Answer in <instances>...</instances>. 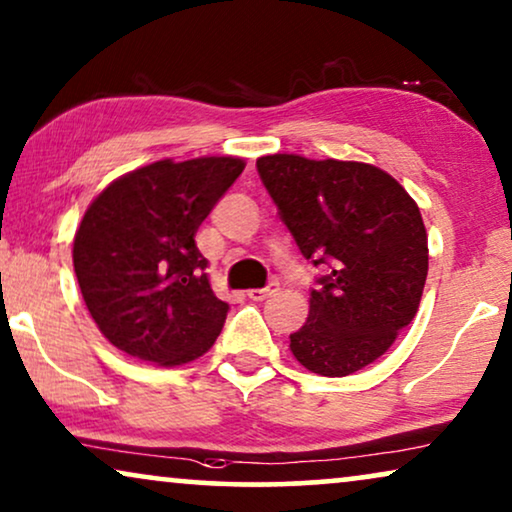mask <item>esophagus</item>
I'll use <instances>...</instances> for the list:
<instances>
[{"instance_id": "obj_1", "label": "esophagus", "mask_w": 512, "mask_h": 512, "mask_svg": "<svg viewBox=\"0 0 512 512\" xmlns=\"http://www.w3.org/2000/svg\"><path fill=\"white\" fill-rule=\"evenodd\" d=\"M277 289H279L277 282H270L268 286H265V289H251V291H247V296L251 300H265V298H270Z\"/></svg>"}]
</instances>
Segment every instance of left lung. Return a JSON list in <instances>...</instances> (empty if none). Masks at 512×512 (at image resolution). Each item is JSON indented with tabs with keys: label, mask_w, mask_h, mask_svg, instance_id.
I'll use <instances>...</instances> for the list:
<instances>
[{
	"label": "left lung",
	"mask_w": 512,
	"mask_h": 512,
	"mask_svg": "<svg viewBox=\"0 0 512 512\" xmlns=\"http://www.w3.org/2000/svg\"><path fill=\"white\" fill-rule=\"evenodd\" d=\"M300 254L326 265L291 352L312 373L345 377L387 352L415 319L429 247L415 200L380 167L275 153L256 160Z\"/></svg>",
	"instance_id": "1"
}]
</instances>
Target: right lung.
I'll return each mask as SVG.
<instances>
[{"instance_id": "obj_1", "label": "right lung", "mask_w": 512, "mask_h": 512, "mask_svg": "<svg viewBox=\"0 0 512 512\" xmlns=\"http://www.w3.org/2000/svg\"><path fill=\"white\" fill-rule=\"evenodd\" d=\"M242 170L233 156L158 160L93 200L74 237V272L111 345L158 366L214 345L228 303L214 296L195 233Z\"/></svg>"}]
</instances>
